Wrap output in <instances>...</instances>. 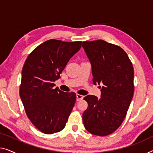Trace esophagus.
Segmentation results:
<instances>
[{"mask_svg": "<svg viewBox=\"0 0 153 153\" xmlns=\"http://www.w3.org/2000/svg\"><path fill=\"white\" fill-rule=\"evenodd\" d=\"M83 97H84V96H83V95H79V94L76 95V100L77 102L80 101V100H82Z\"/></svg>", "mask_w": 153, "mask_h": 153, "instance_id": "1", "label": "esophagus"}]
</instances>
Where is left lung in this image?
I'll return each instance as SVG.
<instances>
[{
  "label": "left lung",
  "mask_w": 153,
  "mask_h": 153,
  "mask_svg": "<svg viewBox=\"0 0 153 153\" xmlns=\"http://www.w3.org/2000/svg\"><path fill=\"white\" fill-rule=\"evenodd\" d=\"M82 47L91 62L93 84H103L100 98L91 95L84 98L88 107L83 123L90 133L106 136L120 126L128 110L134 93L133 67L117 45L98 40L84 41Z\"/></svg>",
  "instance_id": "obj_1"
}]
</instances>
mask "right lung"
Listing matches in <instances>:
<instances>
[{
	"instance_id": "obj_1",
	"label": "right lung",
	"mask_w": 153,
	"mask_h": 153,
	"mask_svg": "<svg viewBox=\"0 0 153 153\" xmlns=\"http://www.w3.org/2000/svg\"><path fill=\"white\" fill-rule=\"evenodd\" d=\"M81 46V41L49 40L36 47L24 64L20 96L27 117L43 133L62 131L73 110L76 94L54 88V82Z\"/></svg>"
}]
</instances>
